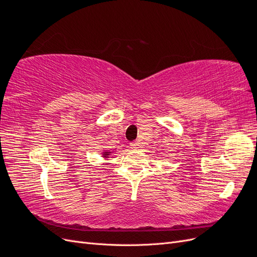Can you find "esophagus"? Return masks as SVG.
<instances>
[{
  "label": "esophagus",
  "mask_w": 257,
  "mask_h": 257,
  "mask_svg": "<svg viewBox=\"0 0 257 257\" xmlns=\"http://www.w3.org/2000/svg\"><path fill=\"white\" fill-rule=\"evenodd\" d=\"M131 147H132V149H138V148H139V143L138 142L131 143Z\"/></svg>",
  "instance_id": "34e87169"
}]
</instances>
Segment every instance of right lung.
Returning <instances> with one entry per match:
<instances>
[{"label": "right lung", "mask_w": 257, "mask_h": 257, "mask_svg": "<svg viewBox=\"0 0 257 257\" xmlns=\"http://www.w3.org/2000/svg\"><path fill=\"white\" fill-rule=\"evenodd\" d=\"M110 153H111V152H109V151H105V152H103V158H104V159H108V158H109Z\"/></svg>", "instance_id": "obj_1"}]
</instances>
